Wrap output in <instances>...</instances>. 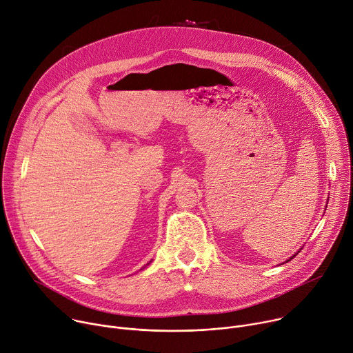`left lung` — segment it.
Instances as JSON below:
<instances>
[{
    "label": "left lung",
    "instance_id": "obj_1",
    "mask_svg": "<svg viewBox=\"0 0 353 353\" xmlns=\"http://www.w3.org/2000/svg\"><path fill=\"white\" fill-rule=\"evenodd\" d=\"M294 256H296V254H294ZM294 256H293V258H294ZM293 258H290V259H293Z\"/></svg>",
    "mask_w": 353,
    "mask_h": 353
}]
</instances>
